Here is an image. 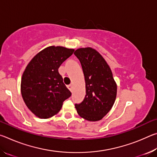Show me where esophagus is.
Listing matches in <instances>:
<instances>
[{
  "instance_id": "34e87169",
  "label": "esophagus",
  "mask_w": 157,
  "mask_h": 157,
  "mask_svg": "<svg viewBox=\"0 0 157 157\" xmlns=\"http://www.w3.org/2000/svg\"><path fill=\"white\" fill-rule=\"evenodd\" d=\"M67 87H68V89L69 90H70V91H72V89H73V85H72V84H69V85H68Z\"/></svg>"
}]
</instances>
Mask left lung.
<instances>
[{"label": "left lung", "instance_id": "left-lung-1", "mask_svg": "<svg viewBox=\"0 0 157 157\" xmlns=\"http://www.w3.org/2000/svg\"><path fill=\"white\" fill-rule=\"evenodd\" d=\"M83 70L86 95L75 104L79 116L89 121H98L106 116L115 102L117 85L109 66L92 48H82L74 52Z\"/></svg>", "mask_w": 157, "mask_h": 157}]
</instances>
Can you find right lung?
I'll return each mask as SVG.
<instances>
[{
	"mask_svg": "<svg viewBox=\"0 0 157 157\" xmlns=\"http://www.w3.org/2000/svg\"><path fill=\"white\" fill-rule=\"evenodd\" d=\"M73 52L74 49L62 46H49L37 53L26 66L21 78V95L38 118L55 116L71 95L58 68Z\"/></svg>",
	"mask_w": 157,
	"mask_h": 157,
	"instance_id": "obj_1",
	"label": "right lung"
}]
</instances>
